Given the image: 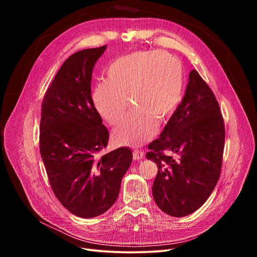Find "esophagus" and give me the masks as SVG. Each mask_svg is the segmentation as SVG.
I'll return each mask as SVG.
<instances>
[{
  "label": "esophagus",
  "instance_id": "1",
  "mask_svg": "<svg viewBox=\"0 0 257 257\" xmlns=\"http://www.w3.org/2000/svg\"><path fill=\"white\" fill-rule=\"evenodd\" d=\"M144 158V152L140 150H134L133 151V159L134 160H141Z\"/></svg>",
  "mask_w": 257,
  "mask_h": 257
}]
</instances>
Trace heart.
<instances>
[{"mask_svg":"<svg viewBox=\"0 0 257 257\" xmlns=\"http://www.w3.org/2000/svg\"><path fill=\"white\" fill-rule=\"evenodd\" d=\"M92 90L98 112L112 126L117 125L128 106L132 108L115 129L117 142L139 146L155 132V120L163 123L176 110L183 88L180 60L167 52L138 51L110 63ZM127 97L126 98L125 97Z\"/></svg>","mask_w":257,"mask_h":257,"instance_id":"b5f03b06","label":"heart"}]
</instances>
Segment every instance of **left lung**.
Masks as SVG:
<instances>
[{
  "label": "left lung",
  "mask_w": 257,
  "mask_h": 257,
  "mask_svg": "<svg viewBox=\"0 0 257 257\" xmlns=\"http://www.w3.org/2000/svg\"><path fill=\"white\" fill-rule=\"evenodd\" d=\"M225 125L212 90L196 70L182 102L160 138L149 144L147 159L158 172L152 194L172 217H185L205 203L220 178Z\"/></svg>",
  "instance_id": "8db88e82"
}]
</instances>
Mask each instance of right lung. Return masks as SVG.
<instances>
[{"label":"right lung","mask_w":257,"mask_h":257,"mask_svg":"<svg viewBox=\"0 0 257 257\" xmlns=\"http://www.w3.org/2000/svg\"><path fill=\"white\" fill-rule=\"evenodd\" d=\"M106 46L76 52L47 89L42 104L39 150L52 191L80 218H93L116 201L132 152L120 147L102 154L109 132L93 105V66Z\"/></svg>","instance_id":"obj_1"}]
</instances>
